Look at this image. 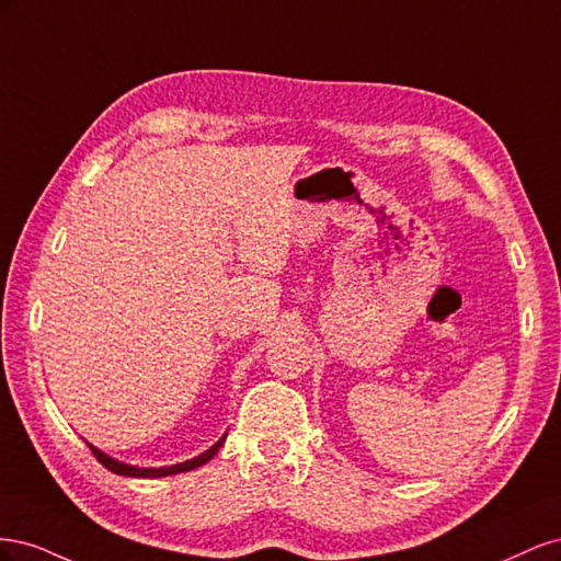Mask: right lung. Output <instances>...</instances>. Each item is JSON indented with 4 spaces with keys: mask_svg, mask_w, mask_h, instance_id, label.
<instances>
[{
    "mask_svg": "<svg viewBox=\"0 0 561 561\" xmlns=\"http://www.w3.org/2000/svg\"><path fill=\"white\" fill-rule=\"evenodd\" d=\"M227 437V435H225ZM225 437H219V443L213 445L208 451H203L201 456L192 458V461H184V463H178V466H168V468H135V466H126L122 461H116V458L103 454L100 449H95L93 445H89V449L93 451V456L98 458L100 463H103L107 470L116 472V474H126V478H165V474H178V472H186V470H194L203 463H208L210 458L217 454V449L225 445Z\"/></svg>",
    "mask_w": 561,
    "mask_h": 561,
    "instance_id": "right-lung-1",
    "label": "right lung"
}]
</instances>
